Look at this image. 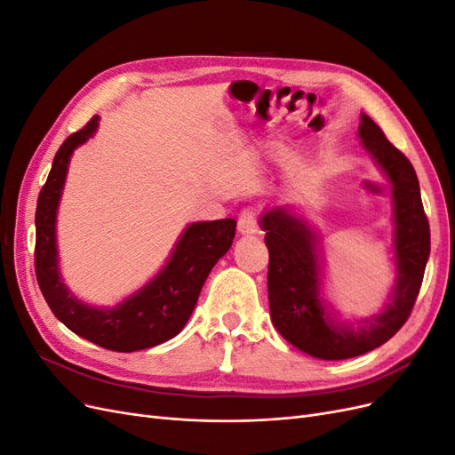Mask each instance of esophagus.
Wrapping results in <instances>:
<instances>
[{
	"label": "esophagus",
	"mask_w": 455,
	"mask_h": 455,
	"mask_svg": "<svg viewBox=\"0 0 455 455\" xmlns=\"http://www.w3.org/2000/svg\"><path fill=\"white\" fill-rule=\"evenodd\" d=\"M237 229L243 235H254L258 231V214L254 209H244L239 214V222H237Z\"/></svg>",
	"instance_id": "obj_1"
}]
</instances>
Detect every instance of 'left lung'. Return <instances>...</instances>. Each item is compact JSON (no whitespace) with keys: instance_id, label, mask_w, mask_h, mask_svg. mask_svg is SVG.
I'll list each match as a JSON object with an SVG mask.
<instances>
[{"instance_id":"left-lung-1","label":"left lung","mask_w":455,"mask_h":455,"mask_svg":"<svg viewBox=\"0 0 455 455\" xmlns=\"http://www.w3.org/2000/svg\"><path fill=\"white\" fill-rule=\"evenodd\" d=\"M359 136L393 186L396 283L379 313L356 326L338 323L321 298V254L309 224L286 206L271 209L259 220L269 251L271 321L294 347L323 361L351 359L389 341L416 304L431 252L429 220L411 163L366 114L361 116Z\"/></svg>"}]
</instances>
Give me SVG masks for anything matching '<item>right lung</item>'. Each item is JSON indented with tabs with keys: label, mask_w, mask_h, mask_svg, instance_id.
<instances>
[{
	"label": "right lung",
	"mask_w": 455,
	"mask_h": 455,
	"mask_svg": "<svg viewBox=\"0 0 455 455\" xmlns=\"http://www.w3.org/2000/svg\"><path fill=\"white\" fill-rule=\"evenodd\" d=\"M99 129V116L68 136L52 159L36 209V277L57 319L96 346L132 353L159 346L186 326L197 304L201 288L216 261L235 237L233 218L189 224L178 239L163 269L119 306L92 307L70 294L59 271L57 211L74 149L85 144Z\"/></svg>",
	"instance_id": "obj_1"
}]
</instances>
